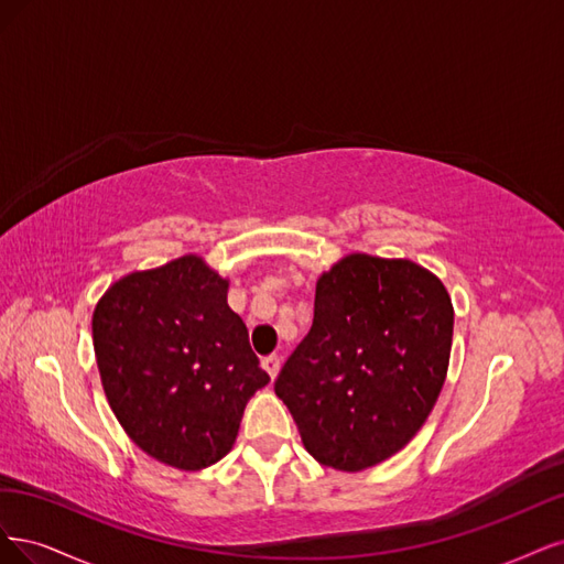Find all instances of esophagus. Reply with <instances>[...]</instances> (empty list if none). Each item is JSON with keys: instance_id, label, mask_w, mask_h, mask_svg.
Listing matches in <instances>:
<instances>
[{"instance_id": "1", "label": "esophagus", "mask_w": 564, "mask_h": 564, "mask_svg": "<svg viewBox=\"0 0 564 564\" xmlns=\"http://www.w3.org/2000/svg\"><path fill=\"white\" fill-rule=\"evenodd\" d=\"M262 368L267 370V375H269L271 379H276V375H279V370H281V358H279L276 354L264 356V358H262Z\"/></svg>"}]
</instances>
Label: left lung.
Returning <instances> with one entry per match:
<instances>
[{
	"instance_id": "obj_1",
	"label": "left lung",
	"mask_w": 564,
	"mask_h": 564,
	"mask_svg": "<svg viewBox=\"0 0 564 564\" xmlns=\"http://www.w3.org/2000/svg\"><path fill=\"white\" fill-rule=\"evenodd\" d=\"M452 328L447 290L420 264L354 252L325 271L274 381L306 452L356 474L403 449L438 401Z\"/></svg>"
}]
</instances>
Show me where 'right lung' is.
<instances>
[{"mask_svg": "<svg viewBox=\"0 0 564 564\" xmlns=\"http://www.w3.org/2000/svg\"><path fill=\"white\" fill-rule=\"evenodd\" d=\"M229 281L198 256L133 271L94 312L102 389L129 438L161 464L220 462L269 375L227 304Z\"/></svg>", "mask_w": 564, "mask_h": 564, "instance_id": "obj_1", "label": "right lung"}]
</instances>
